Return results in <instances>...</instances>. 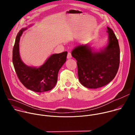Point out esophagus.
<instances>
[{
    "mask_svg": "<svg viewBox=\"0 0 135 135\" xmlns=\"http://www.w3.org/2000/svg\"><path fill=\"white\" fill-rule=\"evenodd\" d=\"M71 57H72V56H71V53L70 52H68V54H67V59H70V58H71Z\"/></svg>",
    "mask_w": 135,
    "mask_h": 135,
    "instance_id": "esophagus-1",
    "label": "esophagus"
}]
</instances>
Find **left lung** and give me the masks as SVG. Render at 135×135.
Segmentation results:
<instances>
[{
	"instance_id": "obj_1",
	"label": "left lung",
	"mask_w": 135,
	"mask_h": 135,
	"mask_svg": "<svg viewBox=\"0 0 135 135\" xmlns=\"http://www.w3.org/2000/svg\"><path fill=\"white\" fill-rule=\"evenodd\" d=\"M107 46L96 51L89 44L76 46L71 55L76 60L80 83L89 89L106 85L116 76L120 64V47L112 29L107 27Z\"/></svg>"
}]
</instances>
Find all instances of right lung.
<instances>
[{
  "label": "right lung",
  "instance_id": "obj_1",
  "mask_svg": "<svg viewBox=\"0 0 135 135\" xmlns=\"http://www.w3.org/2000/svg\"><path fill=\"white\" fill-rule=\"evenodd\" d=\"M27 29V27L19 31L15 38L12 57L15 70L19 80L28 89L37 92L51 90L57 82L59 70L66 61L67 52L52 54L38 68L26 65L20 57L19 42L23 32Z\"/></svg>",
  "mask_w": 135,
  "mask_h": 135
}]
</instances>
